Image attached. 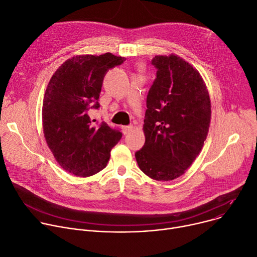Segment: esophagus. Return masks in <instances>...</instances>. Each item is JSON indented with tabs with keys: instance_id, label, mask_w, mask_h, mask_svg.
<instances>
[{
	"instance_id": "34e87169",
	"label": "esophagus",
	"mask_w": 257,
	"mask_h": 257,
	"mask_svg": "<svg viewBox=\"0 0 257 257\" xmlns=\"http://www.w3.org/2000/svg\"><path fill=\"white\" fill-rule=\"evenodd\" d=\"M121 128H122V133L124 135H127V134H130L133 131V125H124Z\"/></svg>"
}]
</instances>
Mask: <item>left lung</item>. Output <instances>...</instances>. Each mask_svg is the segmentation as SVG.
<instances>
[{"instance_id": "left-lung-1", "label": "left lung", "mask_w": 257, "mask_h": 257, "mask_svg": "<svg viewBox=\"0 0 257 257\" xmlns=\"http://www.w3.org/2000/svg\"><path fill=\"white\" fill-rule=\"evenodd\" d=\"M156 78L147 95L145 144L135 156L140 169L156 181L181 177L200 153L211 107L206 85L177 55L155 56Z\"/></svg>"}]
</instances>
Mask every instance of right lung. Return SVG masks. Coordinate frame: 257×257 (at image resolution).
I'll return each mask as SVG.
<instances>
[{
  "label": "right lung",
  "mask_w": 257,
  "mask_h": 257,
  "mask_svg": "<svg viewBox=\"0 0 257 257\" xmlns=\"http://www.w3.org/2000/svg\"><path fill=\"white\" fill-rule=\"evenodd\" d=\"M125 61L120 56L79 55L65 61L51 77L43 102V127L55 159L66 172L90 177L102 170L111 149L122 137L102 121L93 124L90 111L99 109L103 79Z\"/></svg>",
  "instance_id": "obj_1"
}]
</instances>
